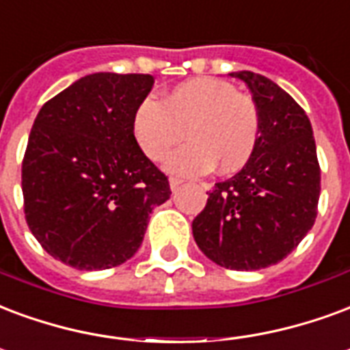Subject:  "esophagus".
<instances>
[{"instance_id":"esophagus-1","label":"esophagus","mask_w":350,"mask_h":350,"mask_svg":"<svg viewBox=\"0 0 350 350\" xmlns=\"http://www.w3.org/2000/svg\"><path fill=\"white\" fill-rule=\"evenodd\" d=\"M168 183H170V191H172V193H178V191H180V187H182V180H178V178H170V180H168Z\"/></svg>"}]
</instances>
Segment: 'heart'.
I'll return each mask as SVG.
<instances>
[{
  "mask_svg": "<svg viewBox=\"0 0 350 350\" xmlns=\"http://www.w3.org/2000/svg\"><path fill=\"white\" fill-rule=\"evenodd\" d=\"M133 135L150 161H163L183 137L187 144L168 157L167 170L183 178L234 174L254 157L261 137V116L252 98L239 94L232 83L196 77L165 94L137 103Z\"/></svg>",
  "mask_w": 350,
  "mask_h": 350,
  "instance_id": "b5f03b06",
  "label": "heart"
}]
</instances>
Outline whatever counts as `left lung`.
I'll use <instances>...</instances> for the list:
<instances>
[{
	"label": "left lung",
	"instance_id": "8db88e82",
	"mask_svg": "<svg viewBox=\"0 0 350 350\" xmlns=\"http://www.w3.org/2000/svg\"><path fill=\"white\" fill-rule=\"evenodd\" d=\"M261 116L254 157L215 183L193 221L196 245L217 265L258 271L291 254L317 217L321 168L312 124L286 90L254 72H232Z\"/></svg>",
	"mask_w": 350,
	"mask_h": 350
}]
</instances>
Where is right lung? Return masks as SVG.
<instances>
[{
  "mask_svg": "<svg viewBox=\"0 0 350 350\" xmlns=\"http://www.w3.org/2000/svg\"><path fill=\"white\" fill-rule=\"evenodd\" d=\"M150 74H90L38 111L22 163L31 234L55 260L79 271L128 261L141 247L170 185L133 135Z\"/></svg>",
  "mask_w": 350,
  "mask_h": 350,
  "instance_id": "right-lung-1",
  "label": "right lung"
}]
</instances>
